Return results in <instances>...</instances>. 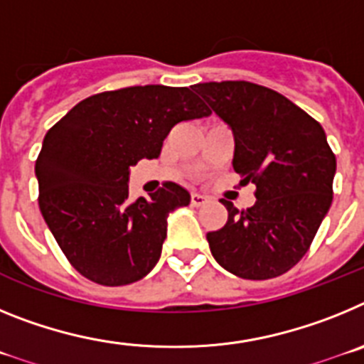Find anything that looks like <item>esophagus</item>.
<instances>
[{
	"instance_id": "1",
	"label": "esophagus",
	"mask_w": 364,
	"mask_h": 364,
	"mask_svg": "<svg viewBox=\"0 0 364 364\" xmlns=\"http://www.w3.org/2000/svg\"><path fill=\"white\" fill-rule=\"evenodd\" d=\"M205 202H208V197H204V195H200V193H191V204L195 205V208L204 205Z\"/></svg>"
}]
</instances>
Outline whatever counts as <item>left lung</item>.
Masks as SVG:
<instances>
[{
    "label": "left lung",
    "instance_id": "left-lung-1",
    "mask_svg": "<svg viewBox=\"0 0 364 364\" xmlns=\"http://www.w3.org/2000/svg\"><path fill=\"white\" fill-rule=\"evenodd\" d=\"M235 138L233 169L257 186V202L228 210L208 233L215 260L242 279L264 281L294 268L332 205L336 154L319 122L268 87L250 82L193 85Z\"/></svg>",
    "mask_w": 364,
    "mask_h": 364
}]
</instances>
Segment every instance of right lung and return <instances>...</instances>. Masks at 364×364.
I'll return each mask as SVG.
<instances>
[{"label": "right lung", "instance_id": "1", "mask_svg": "<svg viewBox=\"0 0 364 364\" xmlns=\"http://www.w3.org/2000/svg\"><path fill=\"white\" fill-rule=\"evenodd\" d=\"M210 114L188 87L136 85L82 100L45 134L36 160L40 210L83 277L124 286L156 266L167 217L191 195L167 182L131 200L129 167L159 159L176 124Z\"/></svg>", "mask_w": 364, "mask_h": 364}]
</instances>
